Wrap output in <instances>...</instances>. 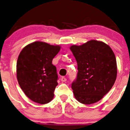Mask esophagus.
<instances>
[{"label": "esophagus", "instance_id": "esophagus-1", "mask_svg": "<svg viewBox=\"0 0 130 130\" xmlns=\"http://www.w3.org/2000/svg\"><path fill=\"white\" fill-rule=\"evenodd\" d=\"M66 81H67V79L66 78V77H61V81H62V82H66Z\"/></svg>", "mask_w": 130, "mask_h": 130}]
</instances>
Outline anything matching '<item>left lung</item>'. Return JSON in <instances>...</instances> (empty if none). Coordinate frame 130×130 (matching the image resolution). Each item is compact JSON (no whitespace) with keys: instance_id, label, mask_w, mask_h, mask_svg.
<instances>
[{"instance_id":"obj_1","label":"left lung","mask_w":130,"mask_h":130,"mask_svg":"<svg viewBox=\"0 0 130 130\" xmlns=\"http://www.w3.org/2000/svg\"><path fill=\"white\" fill-rule=\"evenodd\" d=\"M70 49L78 70L71 86L75 98L85 105L98 102L116 81L117 65L114 53L105 42L96 40L81 45H73Z\"/></svg>"}]
</instances>
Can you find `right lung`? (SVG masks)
<instances>
[{"label": "right lung", "mask_w": 130, "mask_h": 130, "mask_svg": "<svg viewBox=\"0 0 130 130\" xmlns=\"http://www.w3.org/2000/svg\"><path fill=\"white\" fill-rule=\"evenodd\" d=\"M59 45L36 41L24 47L17 61V78L25 94L37 103L46 104L54 98L58 76L53 58Z\"/></svg>", "instance_id": "1"}]
</instances>
